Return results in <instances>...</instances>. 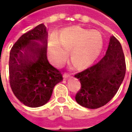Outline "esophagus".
<instances>
[{"instance_id": "esophagus-1", "label": "esophagus", "mask_w": 132, "mask_h": 132, "mask_svg": "<svg viewBox=\"0 0 132 132\" xmlns=\"http://www.w3.org/2000/svg\"><path fill=\"white\" fill-rule=\"evenodd\" d=\"M63 76L64 78H70L71 76V74H69V73H65L63 74Z\"/></svg>"}]
</instances>
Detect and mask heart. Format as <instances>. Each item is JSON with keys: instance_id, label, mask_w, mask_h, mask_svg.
Listing matches in <instances>:
<instances>
[{"instance_id": "1", "label": "heart", "mask_w": 132, "mask_h": 132, "mask_svg": "<svg viewBox=\"0 0 132 132\" xmlns=\"http://www.w3.org/2000/svg\"><path fill=\"white\" fill-rule=\"evenodd\" d=\"M104 39L96 30H88L75 26L61 31L59 38L52 37L49 41L48 49L56 63L61 66L69 56L73 59L72 65L86 68L94 63L102 52Z\"/></svg>"}]
</instances>
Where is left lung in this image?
<instances>
[{"label":"left lung","instance_id":"1","mask_svg":"<svg viewBox=\"0 0 132 132\" xmlns=\"http://www.w3.org/2000/svg\"><path fill=\"white\" fill-rule=\"evenodd\" d=\"M125 73L122 45L112 36L105 56L96 64L75 75L81 84V88L76 95V102L88 109L104 106L119 90Z\"/></svg>","mask_w":132,"mask_h":132}]
</instances>
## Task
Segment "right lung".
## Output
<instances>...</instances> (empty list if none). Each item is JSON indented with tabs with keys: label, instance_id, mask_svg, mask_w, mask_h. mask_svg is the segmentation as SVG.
<instances>
[{
	"label": "right lung",
	"instance_id": "1",
	"mask_svg": "<svg viewBox=\"0 0 132 132\" xmlns=\"http://www.w3.org/2000/svg\"><path fill=\"white\" fill-rule=\"evenodd\" d=\"M48 30L44 24L19 38L10 52V85L24 105L38 108L48 102L62 74L46 56Z\"/></svg>",
	"mask_w": 132,
	"mask_h": 132
}]
</instances>
